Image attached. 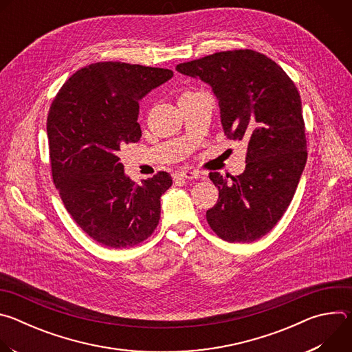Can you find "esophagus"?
<instances>
[{"label": "esophagus", "mask_w": 352, "mask_h": 352, "mask_svg": "<svg viewBox=\"0 0 352 352\" xmlns=\"http://www.w3.org/2000/svg\"><path fill=\"white\" fill-rule=\"evenodd\" d=\"M178 177H182V178H186V179H196L200 177V174L195 170H181L177 173Z\"/></svg>", "instance_id": "1"}]
</instances>
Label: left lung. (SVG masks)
I'll return each instance as SVG.
<instances>
[{"instance_id": "obj_1", "label": "left lung", "mask_w": 352, "mask_h": 352, "mask_svg": "<svg viewBox=\"0 0 352 352\" xmlns=\"http://www.w3.org/2000/svg\"><path fill=\"white\" fill-rule=\"evenodd\" d=\"M177 71L212 86L224 133L246 143L245 171L231 184L209 174L219 200L208 223L227 242H254L280 221L307 164L298 89L278 64L248 48L182 63Z\"/></svg>"}]
</instances>
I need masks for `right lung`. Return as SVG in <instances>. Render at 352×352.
<instances>
[{"label":"right lung","mask_w":352,"mask_h":352,"mask_svg":"<svg viewBox=\"0 0 352 352\" xmlns=\"http://www.w3.org/2000/svg\"><path fill=\"white\" fill-rule=\"evenodd\" d=\"M173 75L118 61L90 64L63 85L50 106L53 181L75 223L106 248L135 246L159 224L171 175L159 171L138 185L124 174L118 152L142 136L139 100Z\"/></svg>","instance_id":"1"}]
</instances>
